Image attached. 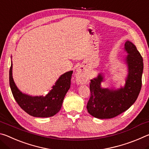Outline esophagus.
I'll return each instance as SVG.
<instances>
[{
    "instance_id": "34e87169",
    "label": "esophagus",
    "mask_w": 149,
    "mask_h": 149,
    "mask_svg": "<svg viewBox=\"0 0 149 149\" xmlns=\"http://www.w3.org/2000/svg\"><path fill=\"white\" fill-rule=\"evenodd\" d=\"M75 80L78 84H84L85 80V76L84 74L81 70H79L77 72L76 75H75Z\"/></svg>"
}]
</instances>
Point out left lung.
I'll return each instance as SVG.
<instances>
[{"instance_id":"left-lung-1","label":"left lung","mask_w":149,"mask_h":149,"mask_svg":"<svg viewBox=\"0 0 149 149\" xmlns=\"http://www.w3.org/2000/svg\"><path fill=\"white\" fill-rule=\"evenodd\" d=\"M124 49L128 55L125 58L128 74L125 84L120 89L102 88L101 74L91 80V97L87 109L89 114L99 119H108L117 116L130 108L137 100L142 86L143 60L137 48L127 41Z\"/></svg>"}]
</instances>
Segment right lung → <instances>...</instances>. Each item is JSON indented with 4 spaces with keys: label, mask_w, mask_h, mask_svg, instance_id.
Instances as JSON below:
<instances>
[{
    "label": "right lung",
    "mask_w": 149,
    "mask_h": 149,
    "mask_svg": "<svg viewBox=\"0 0 149 149\" xmlns=\"http://www.w3.org/2000/svg\"><path fill=\"white\" fill-rule=\"evenodd\" d=\"M72 73L73 71H70L62 74L45 97H32L17 89L12 77V62L9 72L10 86L16 101L27 114L33 117H51L61 109L63 100L71 85Z\"/></svg>",
    "instance_id": "obj_1"
}]
</instances>
